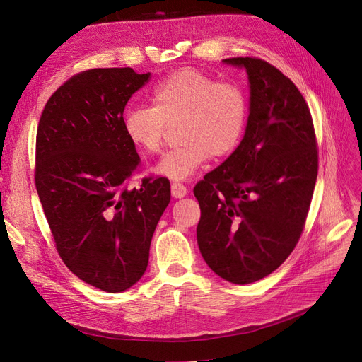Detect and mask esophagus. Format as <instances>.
I'll return each mask as SVG.
<instances>
[{
	"label": "esophagus",
	"instance_id": "esophagus-1",
	"mask_svg": "<svg viewBox=\"0 0 362 362\" xmlns=\"http://www.w3.org/2000/svg\"><path fill=\"white\" fill-rule=\"evenodd\" d=\"M170 192H172V196L173 197H184L187 194V187L184 184H180V182H172L170 185Z\"/></svg>",
	"mask_w": 362,
	"mask_h": 362
}]
</instances>
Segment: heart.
Wrapping results in <instances>:
<instances>
[{"mask_svg": "<svg viewBox=\"0 0 362 362\" xmlns=\"http://www.w3.org/2000/svg\"><path fill=\"white\" fill-rule=\"evenodd\" d=\"M151 106L124 112L129 142L146 154L163 146L168 126L178 121V146L168 151L156 170L170 180H185L209 157L221 158L240 145L247 126L248 102L240 85L217 82L196 69H180L161 79L149 95Z\"/></svg>", "mask_w": 362, "mask_h": 362, "instance_id": "b5f03b06", "label": "heart"}]
</instances>
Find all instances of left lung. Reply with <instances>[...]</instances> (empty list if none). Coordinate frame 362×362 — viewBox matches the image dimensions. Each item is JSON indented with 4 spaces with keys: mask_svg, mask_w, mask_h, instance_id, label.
<instances>
[{
    "mask_svg": "<svg viewBox=\"0 0 362 362\" xmlns=\"http://www.w3.org/2000/svg\"><path fill=\"white\" fill-rule=\"evenodd\" d=\"M224 62L245 69L250 114L241 144L194 185L196 233L217 276L248 284L276 271L300 241L319 153L310 109L288 76L260 58Z\"/></svg>",
    "mask_w": 362,
    "mask_h": 362,
    "instance_id": "1",
    "label": "left lung"
}]
</instances>
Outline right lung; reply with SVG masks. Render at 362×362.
<instances>
[{"instance_id":"obj_1","label":"right lung","mask_w":362,"mask_h":362,"mask_svg":"<svg viewBox=\"0 0 362 362\" xmlns=\"http://www.w3.org/2000/svg\"><path fill=\"white\" fill-rule=\"evenodd\" d=\"M149 76L130 67L74 74L49 98L37 127L35 189L57 252L74 276L110 293L144 276L170 201L165 177L129 189L141 160L122 112Z\"/></svg>"}]
</instances>
